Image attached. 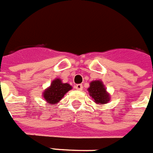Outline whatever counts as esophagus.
<instances>
[{
	"label": "esophagus",
	"instance_id": "34e87169",
	"mask_svg": "<svg viewBox=\"0 0 153 153\" xmlns=\"http://www.w3.org/2000/svg\"><path fill=\"white\" fill-rule=\"evenodd\" d=\"M75 89L78 90V91H81V90H82V88H83V86H82V85L81 84H78V85H76L75 86Z\"/></svg>",
	"mask_w": 153,
	"mask_h": 153
}]
</instances>
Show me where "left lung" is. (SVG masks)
I'll list each match as a JSON object with an SVG mask.
<instances>
[{"label":"left lung","mask_w":153,"mask_h":153,"mask_svg":"<svg viewBox=\"0 0 153 153\" xmlns=\"http://www.w3.org/2000/svg\"><path fill=\"white\" fill-rule=\"evenodd\" d=\"M88 91L93 102L96 105H105L110 101V94L107 91L105 86L101 80L91 81Z\"/></svg>","instance_id":"obj_1"}]
</instances>
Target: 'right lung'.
<instances>
[{
  "label": "right lung",
  "instance_id": "add662e5",
  "mask_svg": "<svg viewBox=\"0 0 153 153\" xmlns=\"http://www.w3.org/2000/svg\"><path fill=\"white\" fill-rule=\"evenodd\" d=\"M72 89V86L63 83L62 79L55 78L51 85L43 91V98L49 105H56L60 102L66 93Z\"/></svg>",
  "mask_w": 153,
  "mask_h": 153
}]
</instances>
